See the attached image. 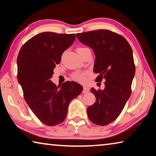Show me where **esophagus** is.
I'll return each mask as SVG.
<instances>
[{
  "mask_svg": "<svg viewBox=\"0 0 156 156\" xmlns=\"http://www.w3.org/2000/svg\"><path fill=\"white\" fill-rule=\"evenodd\" d=\"M89 88L88 87L83 86V93L85 94V93H87V92H89Z\"/></svg>",
  "mask_w": 156,
  "mask_h": 156,
  "instance_id": "obj_1",
  "label": "esophagus"
}]
</instances>
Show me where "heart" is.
<instances>
[{
    "mask_svg": "<svg viewBox=\"0 0 156 156\" xmlns=\"http://www.w3.org/2000/svg\"><path fill=\"white\" fill-rule=\"evenodd\" d=\"M90 50L87 47H79V48L77 49V52L79 54V56H81L82 54H83L87 51H89ZM84 73L83 72H77L73 73L72 74V78L73 80L79 82V83H84L85 81V77H84Z\"/></svg>",
    "mask_w": 156,
    "mask_h": 156,
    "instance_id": "heart-1",
    "label": "heart"
}]
</instances>
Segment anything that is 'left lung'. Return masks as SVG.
Returning <instances> with one entry per match:
<instances>
[{"mask_svg":"<svg viewBox=\"0 0 156 156\" xmlns=\"http://www.w3.org/2000/svg\"><path fill=\"white\" fill-rule=\"evenodd\" d=\"M76 36L94 50V72L99 74L96 81L105 80L103 90L91 89L96 101L87 108L88 117L97 125H107L119 116L131 96L136 72L132 49L123 36L109 30H94Z\"/></svg>","mask_w":156,"mask_h":156,"instance_id":"left-lung-1","label":"left lung"}]
</instances>
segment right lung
Segmentation results:
<instances>
[{
  "label": "right lung",
  "mask_w": 156,
  "mask_h": 156,
  "mask_svg": "<svg viewBox=\"0 0 156 156\" xmlns=\"http://www.w3.org/2000/svg\"><path fill=\"white\" fill-rule=\"evenodd\" d=\"M75 39V34L43 32L26 42L18 53L17 78L25 100L36 117L47 126L64 121L70 102L83 89L76 82L56 86L50 80L62 53Z\"/></svg>",
  "instance_id": "add662e5"
}]
</instances>
